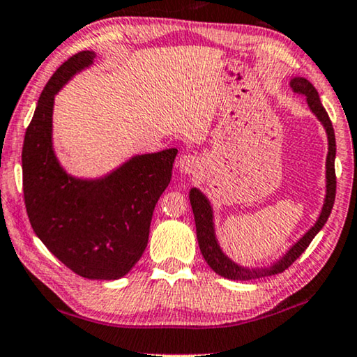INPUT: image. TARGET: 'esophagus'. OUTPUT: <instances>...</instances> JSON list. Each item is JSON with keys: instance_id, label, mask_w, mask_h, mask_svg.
Masks as SVG:
<instances>
[{"instance_id": "1", "label": "esophagus", "mask_w": 357, "mask_h": 357, "mask_svg": "<svg viewBox=\"0 0 357 357\" xmlns=\"http://www.w3.org/2000/svg\"><path fill=\"white\" fill-rule=\"evenodd\" d=\"M177 167L182 170L183 174H188V175L195 174L197 169L200 167V159H198V157L193 155V154H183L178 159Z\"/></svg>"}]
</instances>
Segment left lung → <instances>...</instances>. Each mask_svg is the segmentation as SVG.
I'll return each mask as SVG.
<instances>
[{
    "instance_id": "left-lung-1",
    "label": "left lung",
    "mask_w": 357,
    "mask_h": 357,
    "mask_svg": "<svg viewBox=\"0 0 357 357\" xmlns=\"http://www.w3.org/2000/svg\"><path fill=\"white\" fill-rule=\"evenodd\" d=\"M290 86L294 93L307 96L308 108L318 121L325 128L328 136V155H326V195L325 202H323L320 216L314 221V225L300 238L297 243L282 256L279 261L267 267H256V269H249V267H243L239 264L226 256L221 249L218 239H216L215 233V216H213V206L208 198L203 195L198 188L190 190V205H192L193 216H195V226H197V238L198 246L205 257L208 266L211 267L216 274L225 277V279L231 280H252V279H262V277L275 275L284 272L285 269L294 264L297 259L302 256V252L308 248L314 236L320 233V229L325 226L328 221V216L333 210V203H335L336 197V175H335V157H336V139H335V129L328 116L326 109L323 108L320 96H318L317 88L310 83L307 78L295 77L290 80Z\"/></svg>"
}]
</instances>
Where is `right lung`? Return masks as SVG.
<instances>
[{"instance_id":"1","label":"right lung","mask_w":357,"mask_h":357,"mask_svg":"<svg viewBox=\"0 0 357 357\" xmlns=\"http://www.w3.org/2000/svg\"><path fill=\"white\" fill-rule=\"evenodd\" d=\"M95 57L93 50L72 55L40 93L22 146V190L32 229L60 262L85 279L116 280L144 252L177 149L132 155L100 178L67 174L52 144L54 98Z\"/></svg>"}]
</instances>
